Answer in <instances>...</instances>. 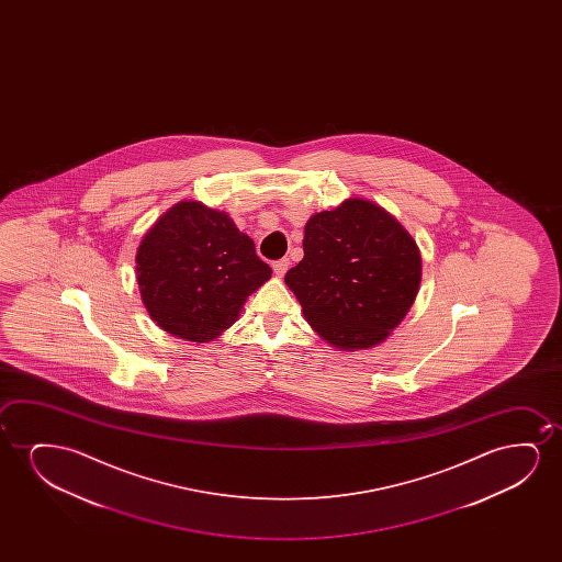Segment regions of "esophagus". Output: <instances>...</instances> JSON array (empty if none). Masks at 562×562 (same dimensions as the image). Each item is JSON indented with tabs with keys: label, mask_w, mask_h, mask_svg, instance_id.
Masks as SVG:
<instances>
[{
	"label": "esophagus",
	"mask_w": 562,
	"mask_h": 562,
	"mask_svg": "<svg viewBox=\"0 0 562 562\" xmlns=\"http://www.w3.org/2000/svg\"><path fill=\"white\" fill-rule=\"evenodd\" d=\"M288 269H290V261H288V259H280V261L272 265V270H274V274H277L278 278L284 277Z\"/></svg>",
	"instance_id": "obj_1"
}]
</instances>
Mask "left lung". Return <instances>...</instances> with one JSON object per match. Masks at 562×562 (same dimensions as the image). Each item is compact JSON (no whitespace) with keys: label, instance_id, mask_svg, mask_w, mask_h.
I'll use <instances>...</instances> for the list:
<instances>
[{"label":"left lung","instance_id":"1","mask_svg":"<svg viewBox=\"0 0 562 562\" xmlns=\"http://www.w3.org/2000/svg\"><path fill=\"white\" fill-rule=\"evenodd\" d=\"M303 254L285 284L330 346L357 351L382 344L415 303L420 251L400 221L372 201L349 198L311 216Z\"/></svg>","mask_w":562,"mask_h":562}]
</instances>
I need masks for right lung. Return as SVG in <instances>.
Instances as JSON below:
<instances>
[{"mask_svg": "<svg viewBox=\"0 0 562 562\" xmlns=\"http://www.w3.org/2000/svg\"><path fill=\"white\" fill-rule=\"evenodd\" d=\"M272 274L254 239L224 211L180 201L149 228L136 254L147 313L159 328L205 344L238 321L247 297Z\"/></svg>", "mask_w": 562, "mask_h": 562, "instance_id": "1", "label": "right lung"}]
</instances>
